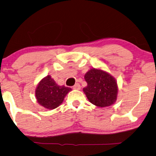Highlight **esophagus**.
I'll return each mask as SVG.
<instances>
[{
  "instance_id": "34e87169",
  "label": "esophagus",
  "mask_w": 156,
  "mask_h": 156,
  "mask_svg": "<svg viewBox=\"0 0 156 156\" xmlns=\"http://www.w3.org/2000/svg\"><path fill=\"white\" fill-rule=\"evenodd\" d=\"M73 88L75 89V90H80V86L79 83H76L73 87Z\"/></svg>"
}]
</instances>
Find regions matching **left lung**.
Segmentation results:
<instances>
[{
	"label": "left lung",
	"instance_id": "1",
	"mask_svg": "<svg viewBox=\"0 0 156 156\" xmlns=\"http://www.w3.org/2000/svg\"><path fill=\"white\" fill-rule=\"evenodd\" d=\"M84 78L88 85L83 88V92L91 103L104 108L115 102L118 88L117 82L111 74L92 68L85 74Z\"/></svg>",
	"mask_w": 156,
	"mask_h": 156
}]
</instances>
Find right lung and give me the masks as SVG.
<instances>
[{"mask_svg": "<svg viewBox=\"0 0 156 156\" xmlns=\"http://www.w3.org/2000/svg\"><path fill=\"white\" fill-rule=\"evenodd\" d=\"M71 88L56 84L51 76H47L39 82L36 89L38 103L45 108L53 110L63 103L66 95Z\"/></svg>", "mask_w": 156, "mask_h": 156, "instance_id": "obj_1", "label": "right lung"}]
</instances>
